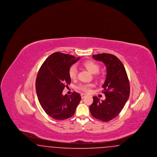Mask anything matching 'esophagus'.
<instances>
[{
  "label": "esophagus",
  "instance_id": "obj_1",
  "mask_svg": "<svg viewBox=\"0 0 157 157\" xmlns=\"http://www.w3.org/2000/svg\"><path fill=\"white\" fill-rule=\"evenodd\" d=\"M81 98H82V99H83L86 96V94H81Z\"/></svg>",
  "mask_w": 157,
  "mask_h": 157
}]
</instances>
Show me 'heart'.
<instances>
[{"instance_id":"heart-1","label":"heart","mask_w":157,"mask_h":157,"mask_svg":"<svg viewBox=\"0 0 157 157\" xmlns=\"http://www.w3.org/2000/svg\"><path fill=\"white\" fill-rule=\"evenodd\" d=\"M83 65L92 74H96L99 71V65L97 62L93 60H86L83 63ZM77 74H78L77 67L75 65L71 66L69 69V77L72 79H74L76 78ZM92 86H93V84L92 83H83V84H80L78 86V88L83 92H89L90 90V88Z\"/></svg>"}]
</instances>
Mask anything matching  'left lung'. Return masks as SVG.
Returning a JSON list of instances; mask_svg holds the SVG:
<instances>
[{
    "label": "left lung",
    "instance_id": "obj_1",
    "mask_svg": "<svg viewBox=\"0 0 157 157\" xmlns=\"http://www.w3.org/2000/svg\"><path fill=\"white\" fill-rule=\"evenodd\" d=\"M92 57L102 62L106 67V77L102 85L106 99L101 101L97 97H94L90 111L94 118L108 122L119 115L126 104L130 94L129 82L125 67L117 56L99 53Z\"/></svg>",
    "mask_w": 157,
    "mask_h": 157
}]
</instances>
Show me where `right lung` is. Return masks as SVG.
Returning a JSON list of instances; mask_svg holds the SVG:
<instances>
[{
    "instance_id": "obj_1",
    "label": "right lung",
    "mask_w": 157,
    "mask_h": 157,
    "mask_svg": "<svg viewBox=\"0 0 157 157\" xmlns=\"http://www.w3.org/2000/svg\"><path fill=\"white\" fill-rule=\"evenodd\" d=\"M80 57L60 52L51 55L40 67L36 79V91L39 103L45 112L56 120L72 117L81 97L74 92L70 96L62 91L71 83L70 67Z\"/></svg>"
}]
</instances>
